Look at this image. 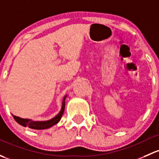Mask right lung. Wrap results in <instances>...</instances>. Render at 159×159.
Returning <instances> with one entry per match:
<instances>
[{
	"instance_id": "add662e5",
	"label": "right lung",
	"mask_w": 159,
	"mask_h": 159,
	"mask_svg": "<svg viewBox=\"0 0 159 159\" xmlns=\"http://www.w3.org/2000/svg\"><path fill=\"white\" fill-rule=\"evenodd\" d=\"M67 95L65 96V98H63L62 101V105H61V110H60L59 113L55 116L52 119L49 120H46V121H33L32 120L29 119H23V118H20L19 116H13V118L14 120L19 123L21 126H25V127H29L30 129H46L52 127L54 125L57 124L58 122L61 120V116H62L63 113H64L65 110V106H66V98Z\"/></svg>"
}]
</instances>
